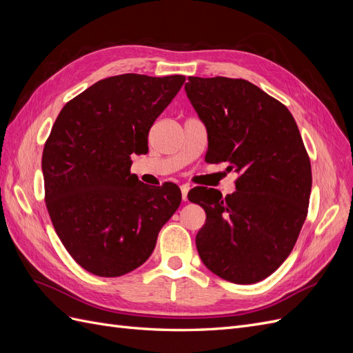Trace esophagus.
Masks as SVG:
<instances>
[{
    "label": "esophagus",
    "instance_id": "1",
    "mask_svg": "<svg viewBox=\"0 0 353 353\" xmlns=\"http://www.w3.org/2000/svg\"><path fill=\"white\" fill-rule=\"evenodd\" d=\"M188 191H190V185H187V184L181 185V193H183V200H184V201L188 200V196H187Z\"/></svg>",
    "mask_w": 353,
    "mask_h": 353
}]
</instances>
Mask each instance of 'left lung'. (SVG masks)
<instances>
[{
	"instance_id": "obj_1",
	"label": "left lung",
	"mask_w": 353,
	"mask_h": 353,
	"mask_svg": "<svg viewBox=\"0 0 353 353\" xmlns=\"http://www.w3.org/2000/svg\"><path fill=\"white\" fill-rule=\"evenodd\" d=\"M185 92L208 130V162L240 174L225 197L188 193L206 212L200 259L227 281H262L292 253L307 215L312 172L301 132L285 105L249 81L190 77Z\"/></svg>"
}]
</instances>
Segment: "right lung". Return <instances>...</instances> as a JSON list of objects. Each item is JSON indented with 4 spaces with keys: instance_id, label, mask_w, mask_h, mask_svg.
<instances>
[{
    "instance_id": "1",
    "label": "right lung",
    "mask_w": 353,
    "mask_h": 353,
    "mask_svg": "<svg viewBox=\"0 0 353 353\" xmlns=\"http://www.w3.org/2000/svg\"><path fill=\"white\" fill-rule=\"evenodd\" d=\"M185 82L125 73L66 103L42 152L46 205L59 239L83 270L121 276L141 266L181 203L176 184H143L131 154Z\"/></svg>"
}]
</instances>
